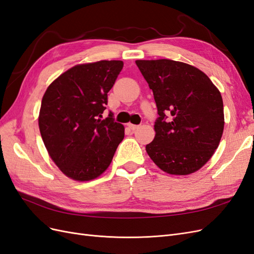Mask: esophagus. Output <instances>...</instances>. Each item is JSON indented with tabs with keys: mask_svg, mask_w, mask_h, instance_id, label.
<instances>
[{
	"mask_svg": "<svg viewBox=\"0 0 254 254\" xmlns=\"http://www.w3.org/2000/svg\"><path fill=\"white\" fill-rule=\"evenodd\" d=\"M127 126L129 127V129H131V130H135V129H137V128L140 127L139 125H133V124H131V123H129V124H127Z\"/></svg>",
	"mask_w": 254,
	"mask_h": 254,
	"instance_id": "34e87169",
	"label": "esophagus"
}]
</instances>
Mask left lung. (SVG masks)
<instances>
[{"label":"left lung","mask_w":254,"mask_h":254,"mask_svg":"<svg viewBox=\"0 0 254 254\" xmlns=\"http://www.w3.org/2000/svg\"><path fill=\"white\" fill-rule=\"evenodd\" d=\"M152 90L159 118L156 135L146 145L163 172L186 176L197 172L217 149L225 127L219 90L199 68L171 59L136 60Z\"/></svg>","instance_id":"obj_1"}]
</instances>
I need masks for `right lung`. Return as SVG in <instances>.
Instances as JSON below:
<instances>
[{
  "label": "right lung",
  "instance_id": "1",
  "mask_svg": "<svg viewBox=\"0 0 254 254\" xmlns=\"http://www.w3.org/2000/svg\"><path fill=\"white\" fill-rule=\"evenodd\" d=\"M124 63L101 60L74 65L48 87L39 112V129L49 156L75 181L96 179L109 167L125 128L112 113L103 120Z\"/></svg>",
  "mask_w": 254,
  "mask_h": 254
}]
</instances>
